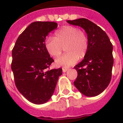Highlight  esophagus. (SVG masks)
Listing matches in <instances>:
<instances>
[{
	"mask_svg": "<svg viewBox=\"0 0 123 123\" xmlns=\"http://www.w3.org/2000/svg\"><path fill=\"white\" fill-rule=\"evenodd\" d=\"M68 70V68H62V71H63L64 73V72H66Z\"/></svg>",
	"mask_w": 123,
	"mask_h": 123,
	"instance_id": "34e87169",
	"label": "esophagus"
}]
</instances>
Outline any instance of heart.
<instances>
[{"label": "heart", "mask_w": 123, "mask_h": 123, "mask_svg": "<svg viewBox=\"0 0 123 123\" xmlns=\"http://www.w3.org/2000/svg\"><path fill=\"white\" fill-rule=\"evenodd\" d=\"M44 46L48 54L53 57H59L65 48L66 54L58 57L55 64L68 68L75 64L79 59L85 57L89 49V38L78 27L66 25L56 32L54 37H47Z\"/></svg>", "instance_id": "heart-1"}]
</instances>
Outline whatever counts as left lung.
I'll use <instances>...</instances> for the list:
<instances>
[{"label":"left lung","instance_id":"8db88e82","mask_svg":"<svg viewBox=\"0 0 123 123\" xmlns=\"http://www.w3.org/2000/svg\"><path fill=\"white\" fill-rule=\"evenodd\" d=\"M85 30L89 38V49L75 68L78 75L74 85L87 96H96L109 86L112 78L113 46L108 36L99 26L86 18L67 20Z\"/></svg>","mask_w":123,"mask_h":123}]
</instances>
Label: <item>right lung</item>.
Returning <instances> with one entry per match:
<instances>
[{"instance_id": "obj_1", "label": "right lung", "mask_w": 123, "mask_h": 123, "mask_svg": "<svg viewBox=\"0 0 123 123\" xmlns=\"http://www.w3.org/2000/svg\"><path fill=\"white\" fill-rule=\"evenodd\" d=\"M54 22H34L18 36L12 50L11 69L20 92L34 104L48 101L54 93L62 68L49 69L54 61L46 51V36L57 29Z\"/></svg>"}]
</instances>
